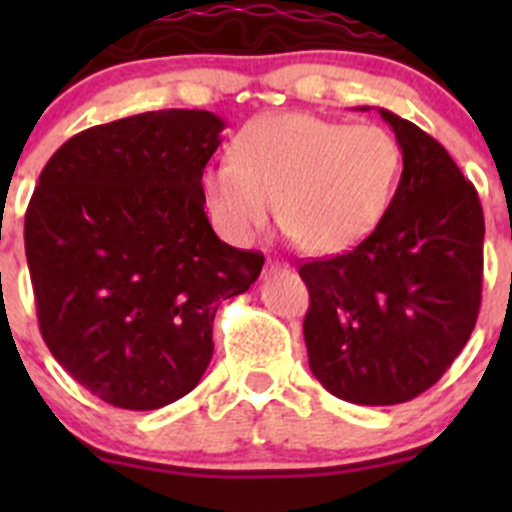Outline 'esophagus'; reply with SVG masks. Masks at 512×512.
I'll return each instance as SVG.
<instances>
[{
    "instance_id": "1",
    "label": "esophagus",
    "mask_w": 512,
    "mask_h": 512,
    "mask_svg": "<svg viewBox=\"0 0 512 512\" xmlns=\"http://www.w3.org/2000/svg\"><path fill=\"white\" fill-rule=\"evenodd\" d=\"M280 270H287V262H280V260L265 262V272H280Z\"/></svg>"
}]
</instances>
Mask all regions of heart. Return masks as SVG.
<instances>
[{
  "label": "heart",
  "instance_id": "1",
  "mask_svg": "<svg viewBox=\"0 0 512 512\" xmlns=\"http://www.w3.org/2000/svg\"><path fill=\"white\" fill-rule=\"evenodd\" d=\"M401 173V151L379 126H349L312 113L247 123L232 158L203 170V200L218 230L250 242L275 213L312 252L347 250L381 223Z\"/></svg>",
  "mask_w": 512,
  "mask_h": 512
}]
</instances>
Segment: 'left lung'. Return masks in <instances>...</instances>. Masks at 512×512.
Returning a JSON list of instances; mask_svg holds the SVG:
<instances>
[{"instance_id": "1", "label": "left lung", "mask_w": 512, "mask_h": 512, "mask_svg": "<svg viewBox=\"0 0 512 512\" xmlns=\"http://www.w3.org/2000/svg\"><path fill=\"white\" fill-rule=\"evenodd\" d=\"M379 113L404 156L389 210L354 250L299 267L309 369L359 406L404 404L431 389L466 347L483 289L476 188L436 138Z\"/></svg>"}]
</instances>
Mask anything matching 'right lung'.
I'll return each instance as SVG.
<instances>
[{
    "label": "right lung",
    "instance_id": "right-lung-1",
    "mask_svg": "<svg viewBox=\"0 0 512 512\" xmlns=\"http://www.w3.org/2000/svg\"><path fill=\"white\" fill-rule=\"evenodd\" d=\"M225 121L148 111L86 128L39 175L24 218L41 337L106 404L153 411L198 386L223 299L265 257L215 235L203 170Z\"/></svg>",
    "mask_w": 512,
    "mask_h": 512
}]
</instances>
